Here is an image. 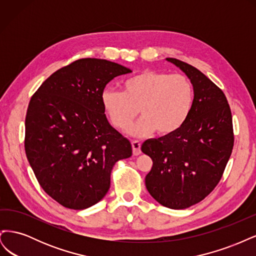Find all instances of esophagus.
<instances>
[{"mask_svg": "<svg viewBox=\"0 0 256 256\" xmlns=\"http://www.w3.org/2000/svg\"><path fill=\"white\" fill-rule=\"evenodd\" d=\"M131 145H132V152L134 156H138V154H141V143L134 140V141H131Z\"/></svg>", "mask_w": 256, "mask_h": 256, "instance_id": "34e87169", "label": "esophagus"}]
</instances>
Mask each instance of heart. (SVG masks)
<instances>
[{
    "label": "heart",
    "instance_id": "b5f03b06",
    "mask_svg": "<svg viewBox=\"0 0 256 256\" xmlns=\"http://www.w3.org/2000/svg\"><path fill=\"white\" fill-rule=\"evenodd\" d=\"M194 102L191 81L182 74L143 70L122 83V92L106 88L102 94L104 109L112 125L127 129L140 110L141 120L131 128L134 136H170L187 122Z\"/></svg>",
    "mask_w": 256,
    "mask_h": 256
}]
</instances>
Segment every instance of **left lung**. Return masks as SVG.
<instances>
[{"mask_svg":"<svg viewBox=\"0 0 256 256\" xmlns=\"http://www.w3.org/2000/svg\"><path fill=\"white\" fill-rule=\"evenodd\" d=\"M166 60L188 76L194 102L180 130L142 144L152 160L145 184L161 205L184 209L203 200L222 178L234 146L233 120L220 88L192 65Z\"/></svg>","mask_w":256,"mask_h":256,"instance_id":"left-lung-1","label":"left lung"}]
</instances>
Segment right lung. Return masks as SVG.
<instances>
[{
  "label": "right lung",
  "instance_id": "right-lung-1",
  "mask_svg": "<svg viewBox=\"0 0 256 256\" xmlns=\"http://www.w3.org/2000/svg\"><path fill=\"white\" fill-rule=\"evenodd\" d=\"M130 72L110 60L81 58L52 74L30 98L26 158L40 187L62 206L81 210L98 203L114 164L132 154L102 102L106 85Z\"/></svg>",
  "mask_w": 256,
  "mask_h": 256
}]
</instances>
